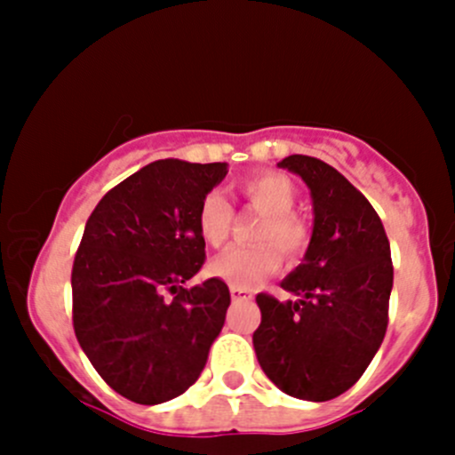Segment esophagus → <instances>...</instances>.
Wrapping results in <instances>:
<instances>
[{
    "mask_svg": "<svg viewBox=\"0 0 455 455\" xmlns=\"http://www.w3.org/2000/svg\"><path fill=\"white\" fill-rule=\"evenodd\" d=\"M231 297L233 301H246V299H253V292H251L249 288L231 286Z\"/></svg>",
    "mask_w": 455,
    "mask_h": 455,
    "instance_id": "1",
    "label": "esophagus"
}]
</instances>
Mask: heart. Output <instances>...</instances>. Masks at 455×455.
<instances>
[{
	"label": "heart",
	"instance_id": "1",
	"mask_svg": "<svg viewBox=\"0 0 455 455\" xmlns=\"http://www.w3.org/2000/svg\"><path fill=\"white\" fill-rule=\"evenodd\" d=\"M237 191L255 211L264 213L255 228V240H259V244L224 251L211 261L209 273L228 286L251 288L279 270L282 255L286 259H297L306 253L310 244V227L297 211H292L299 191L286 173L270 169L251 173L237 182ZM231 224L233 206L224 194L209 191L196 215L200 240L211 249H220L231 233Z\"/></svg>",
	"mask_w": 455,
	"mask_h": 455
}]
</instances>
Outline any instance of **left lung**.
Masks as SVG:
<instances>
[{
  "label": "left lung",
  "mask_w": 455,
  "mask_h": 455,
  "mask_svg": "<svg viewBox=\"0 0 455 455\" xmlns=\"http://www.w3.org/2000/svg\"><path fill=\"white\" fill-rule=\"evenodd\" d=\"M279 167L308 185L315 227L304 261L282 282L299 299L255 297L261 323L253 346L282 392L321 403L347 392L383 343L392 253L374 206L337 169L301 154Z\"/></svg>",
  "instance_id": "obj_1"
}]
</instances>
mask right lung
Returning a JSON list of instances; mask_svg holds the SVG:
<instances>
[{
	"mask_svg": "<svg viewBox=\"0 0 455 455\" xmlns=\"http://www.w3.org/2000/svg\"><path fill=\"white\" fill-rule=\"evenodd\" d=\"M227 167L156 160L87 218L72 264V325L100 379L140 405L185 394L224 325L227 283L185 282L206 257L198 206Z\"/></svg>",
	"mask_w": 455,
	"mask_h": 455,
	"instance_id": "add662e5",
	"label": "right lung"
}]
</instances>
